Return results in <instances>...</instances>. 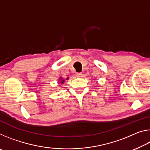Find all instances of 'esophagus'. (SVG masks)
Listing matches in <instances>:
<instances>
[{
  "label": "esophagus",
  "mask_w": 150,
  "mask_h": 150,
  "mask_svg": "<svg viewBox=\"0 0 150 150\" xmlns=\"http://www.w3.org/2000/svg\"><path fill=\"white\" fill-rule=\"evenodd\" d=\"M76 76H77V77H81V76H82V73H76Z\"/></svg>",
  "instance_id": "esophagus-1"
}]
</instances>
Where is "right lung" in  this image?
<instances>
[{
    "instance_id": "right-lung-1",
    "label": "right lung",
    "mask_w": 150,
    "mask_h": 150,
    "mask_svg": "<svg viewBox=\"0 0 150 150\" xmlns=\"http://www.w3.org/2000/svg\"><path fill=\"white\" fill-rule=\"evenodd\" d=\"M61 81H62V83H63V82H64V80H62V79H61Z\"/></svg>"
}]
</instances>
